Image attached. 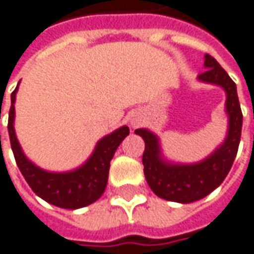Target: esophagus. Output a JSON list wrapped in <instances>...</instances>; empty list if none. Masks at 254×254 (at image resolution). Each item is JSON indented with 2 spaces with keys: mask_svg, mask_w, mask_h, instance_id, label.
I'll use <instances>...</instances> for the list:
<instances>
[{
  "mask_svg": "<svg viewBox=\"0 0 254 254\" xmlns=\"http://www.w3.org/2000/svg\"><path fill=\"white\" fill-rule=\"evenodd\" d=\"M132 124H133V125H136V122H132Z\"/></svg>",
  "mask_w": 254,
  "mask_h": 254,
  "instance_id": "obj_1",
  "label": "esophagus"
}]
</instances>
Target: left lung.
<instances>
[{
    "instance_id": "1",
    "label": "left lung",
    "mask_w": 254,
    "mask_h": 254,
    "mask_svg": "<svg viewBox=\"0 0 254 254\" xmlns=\"http://www.w3.org/2000/svg\"><path fill=\"white\" fill-rule=\"evenodd\" d=\"M204 67L205 71L198 75V80L219 85L225 90V110L229 118L226 139L214 153L209 154L202 162L194 164L166 162L162 159L159 137L147 129L135 130L136 135L142 136L144 140L142 163L146 181L157 197L167 201L188 204L206 197L222 184L238 153L243 115L236 84L212 56L205 55Z\"/></svg>"
}]
</instances>
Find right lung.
<instances>
[{"label":"right lung","mask_w":254,"mask_h":254,"mask_svg":"<svg viewBox=\"0 0 254 254\" xmlns=\"http://www.w3.org/2000/svg\"><path fill=\"white\" fill-rule=\"evenodd\" d=\"M18 91V85L11 94V108L8 118V133L11 140L13 156L22 176L33 190L36 195L52 205L77 209L95 202L104 194L110 163L115 154V150L122 143V140L129 135V127H122L114 130L110 135L104 136L95 146L90 159L81 167L67 173H50L43 170L25 156L13 129L15 118V97Z\"/></svg>","instance_id":"right-lung-1"}]
</instances>
